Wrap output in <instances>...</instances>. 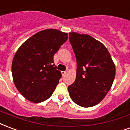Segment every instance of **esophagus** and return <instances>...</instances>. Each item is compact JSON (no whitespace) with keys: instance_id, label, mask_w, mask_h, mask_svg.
<instances>
[{"instance_id":"34e87169","label":"esophagus","mask_w":130,"mask_h":130,"mask_svg":"<svg viewBox=\"0 0 130 130\" xmlns=\"http://www.w3.org/2000/svg\"><path fill=\"white\" fill-rule=\"evenodd\" d=\"M66 72L65 71H62V72H61V74H62V76H65V74H66Z\"/></svg>"}]
</instances>
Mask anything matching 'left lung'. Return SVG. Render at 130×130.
<instances>
[{
	"label": "left lung",
	"mask_w": 130,
	"mask_h": 130,
	"mask_svg": "<svg viewBox=\"0 0 130 130\" xmlns=\"http://www.w3.org/2000/svg\"><path fill=\"white\" fill-rule=\"evenodd\" d=\"M69 35L77 62L76 80L68 86L70 96L79 106H94L111 88L115 65L103 43L87 34L71 32Z\"/></svg>",
	"instance_id": "8db88e82"
}]
</instances>
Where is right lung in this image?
I'll return each mask as SVG.
<instances>
[{"label": "right lung", "instance_id": "add662e5", "mask_svg": "<svg viewBox=\"0 0 130 130\" xmlns=\"http://www.w3.org/2000/svg\"><path fill=\"white\" fill-rule=\"evenodd\" d=\"M68 34L54 29L41 31L27 39L14 55L13 80L19 92L33 103L52 96L61 78L54 55L68 40Z\"/></svg>", "mask_w": 130, "mask_h": 130}]
</instances>
